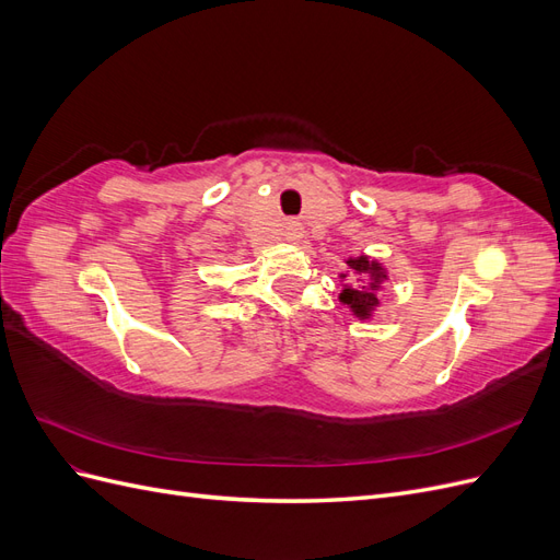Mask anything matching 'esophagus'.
Instances as JSON below:
<instances>
[{"mask_svg":"<svg viewBox=\"0 0 560 560\" xmlns=\"http://www.w3.org/2000/svg\"><path fill=\"white\" fill-rule=\"evenodd\" d=\"M284 238L287 243H299L303 238V231L299 224H287L284 226Z\"/></svg>","mask_w":560,"mask_h":560,"instance_id":"obj_1","label":"esophagus"}]
</instances>
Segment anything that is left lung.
I'll use <instances>...</instances> for the list:
<instances>
[{
	"mask_svg": "<svg viewBox=\"0 0 560 560\" xmlns=\"http://www.w3.org/2000/svg\"><path fill=\"white\" fill-rule=\"evenodd\" d=\"M346 270L338 273L343 282V290L338 294V301L350 308V313L366 322L374 317V313L381 308V290L387 282V270L378 259H371L369 254H360V257H348Z\"/></svg>",
	"mask_w": 560,
	"mask_h": 560,
	"instance_id": "8db88e82",
	"label": "left lung"
}]
</instances>
